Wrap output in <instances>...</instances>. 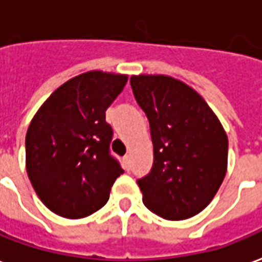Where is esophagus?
I'll use <instances>...</instances> for the list:
<instances>
[{"mask_svg":"<svg viewBox=\"0 0 262 262\" xmlns=\"http://www.w3.org/2000/svg\"><path fill=\"white\" fill-rule=\"evenodd\" d=\"M123 163H125L126 167H129V166H130V155H126V156L123 157Z\"/></svg>","mask_w":262,"mask_h":262,"instance_id":"obj_1","label":"esophagus"}]
</instances>
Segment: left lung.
<instances>
[{"mask_svg": "<svg viewBox=\"0 0 262 262\" xmlns=\"http://www.w3.org/2000/svg\"><path fill=\"white\" fill-rule=\"evenodd\" d=\"M133 95L150 123L155 162L137 180L143 203L166 220L207 207L227 171L228 139L207 102L166 75H133Z\"/></svg>", "mask_w": 262, "mask_h": 262, "instance_id": "1", "label": "left lung"}]
</instances>
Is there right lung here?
Masks as SVG:
<instances>
[{
    "label": "right lung",
    "instance_id": "add662e5",
    "mask_svg": "<svg viewBox=\"0 0 262 262\" xmlns=\"http://www.w3.org/2000/svg\"><path fill=\"white\" fill-rule=\"evenodd\" d=\"M127 75L89 71L67 80L38 109L25 137L31 184L52 213L83 219L105 206L123 173L109 153L106 109Z\"/></svg>",
    "mask_w": 262,
    "mask_h": 262
}]
</instances>
